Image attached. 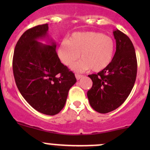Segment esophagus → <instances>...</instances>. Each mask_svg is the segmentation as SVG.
Instances as JSON below:
<instances>
[{
  "label": "esophagus",
  "instance_id": "34e87169",
  "mask_svg": "<svg viewBox=\"0 0 150 150\" xmlns=\"http://www.w3.org/2000/svg\"><path fill=\"white\" fill-rule=\"evenodd\" d=\"M83 76V75H79V74H75V78H76L77 80H80Z\"/></svg>",
  "mask_w": 150,
  "mask_h": 150
}]
</instances>
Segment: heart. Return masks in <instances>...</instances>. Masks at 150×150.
<instances>
[{"label": "heart", "instance_id": "1", "mask_svg": "<svg viewBox=\"0 0 150 150\" xmlns=\"http://www.w3.org/2000/svg\"><path fill=\"white\" fill-rule=\"evenodd\" d=\"M115 44L110 36L96 32L73 33L58 48V57L65 66L71 67L80 57L82 59L72 67L77 72L90 68L99 72L107 67L114 56Z\"/></svg>", "mask_w": 150, "mask_h": 150}]
</instances>
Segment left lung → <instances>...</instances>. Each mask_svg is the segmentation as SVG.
<instances>
[{"mask_svg":"<svg viewBox=\"0 0 150 150\" xmlns=\"http://www.w3.org/2000/svg\"><path fill=\"white\" fill-rule=\"evenodd\" d=\"M116 51L110 64L97 74L89 75L93 85L88 91L89 103L99 113L113 111L128 98L137 73L135 49L129 38L120 31H113Z\"/></svg>","mask_w":150,"mask_h":150,"instance_id":"1","label":"left lung"}]
</instances>
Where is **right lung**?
Wrapping results in <instances>:
<instances>
[{
  "label": "right lung",
  "mask_w": 150,
  "mask_h": 150,
  "mask_svg": "<svg viewBox=\"0 0 150 150\" xmlns=\"http://www.w3.org/2000/svg\"><path fill=\"white\" fill-rule=\"evenodd\" d=\"M48 24L30 28L15 46L13 72L19 92L35 110L54 115L64 107L75 74L60 62L55 42L46 45L38 40L48 37Z\"/></svg>",
  "instance_id": "1"
}]
</instances>
